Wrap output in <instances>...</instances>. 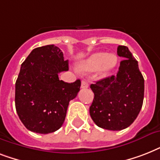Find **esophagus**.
Here are the masks:
<instances>
[{"instance_id": "esophagus-1", "label": "esophagus", "mask_w": 160, "mask_h": 160, "mask_svg": "<svg viewBox=\"0 0 160 160\" xmlns=\"http://www.w3.org/2000/svg\"><path fill=\"white\" fill-rule=\"evenodd\" d=\"M88 87H89V83L86 80H82V82H81V88L82 89H87Z\"/></svg>"}]
</instances>
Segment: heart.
Segmentation results:
<instances>
[{"mask_svg": "<svg viewBox=\"0 0 160 160\" xmlns=\"http://www.w3.org/2000/svg\"><path fill=\"white\" fill-rule=\"evenodd\" d=\"M118 64V57L113 54H106L105 52L93 54L91 56L84 60L79 69L83 72H92L99 70V75L105 77L113 71Z\"/></svg>", "mask_w": 160, "mask_h": 160, "instance_id": "heart-1", "label": "heart"}]
</instances>
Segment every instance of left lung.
I'll return each mask as SVG.
<instances>
[{
  "label": "left lung",
  "mask_w": 160,
  "mask_h": 160,
  "mask_svg": "<svg viewBox=\"0 0 160 160\" xmlns=\"http://www.w3.org/2000/svg\"><path fill=\"white\" fill-rule=\"evenodd\" d=\"M117 54L124 59L117 75L90 85L95 95L90 117L97 126L109 130L129 127L138 116L144 100V80L138 61L127 46H118Z\"/></svg>",
  "instance_id": "obj_1"
}]
</instances>
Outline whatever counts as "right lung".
<instances>
[{
  "label": "right lung",
  "instance_id": "1",
  "mask_svg": "<svg viewBox=\"0 0 160 160\" xmlns=\"http://www.w3.org/2000/svg\"><path fill=\"white\" fill-rule=\"evenodd\" d=\"M69 70L68 60L54 45L34 49L21 64L16 82L15 103L19 118L35 133L56 131L65 121L69 103L80 91V80H60L58 74Z\"/></svg>",
  "mask_w": 160,
  "mask_h": 160
}]
</instances>
